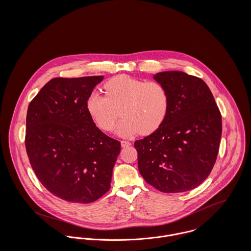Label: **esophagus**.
Returning <instances> with one entry per match:
<instances>
[{
	"instance_id": "1",
	"label": "esophagus",
	"mask_w": 251,
	"mask_h": 251,
	"mask_svg": "<svg viewBox=\"0 0 251 251\" xmlns=\"http://www.w3.org/2000/svg\"><path fill=\"white\" fill-rule=\"evenodd\" d=\"M130 145H131V143L128 142V141H126V140H122V141H121V146H122L123 148L128 147V146H130Z\"/></svg>"
}]
</instances>
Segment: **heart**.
<instances>
[{"label": "heart", "instance_id": "obj_1", "mask_svg": "<svg viewBox=\"0 0 251 251\" xmlns=\"http://www.w3.org/2000/svg\"><path fill=\"white\" fill-rule=\"evenodd\" d=\"M103 89L105 96L90 94L87 109L104 131L113 129L121 114L123 119L116 128L119 135H147L155 131L167 116L169 93L160 82L123 74L108 80Z\"/></svg>", "mask_w": 251, "mask_h": 251}]
</instances>
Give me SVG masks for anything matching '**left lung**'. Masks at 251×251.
Instances as JSON below:
<instances>
[{
  "instance_id": "left-lung-1",
  "label": "left lung",
  "mask_w": 251,
  "mask_h": 251,
  "mask_svg": "<svg viewBox=\"0 0 251 251\" xmlns=\"http://www.w3.org/2000/svg\"><path fill=\"white\" fill-rule=\"evenodd\" d=\"M169 93V109L161 126L137 140L138 169L144 179L166 193L191 190L210 175L222 132L221 114L201 79L181 72L153 76Z\"/></svg>"
}]
</instances>
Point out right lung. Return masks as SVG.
I'll use <instances>...</instances> for the list:
<instances>
[{"instance_id":"right-lung-1","label":"right lung","mask_w":251,"mask_h":251,"mask_svg":"<svg viewBox=\"0 0 251 251\" xmlns=\"http://www.w3.org/2000/svg\"><path fill=\"white\" fill-rule=\"evenodd\" d=\"M103 76L53 78L30 102L25 146L36 176L53 195L95 202L110 188L121 143L104 134L87 109Z\"/></svg>"}]
</instances>
